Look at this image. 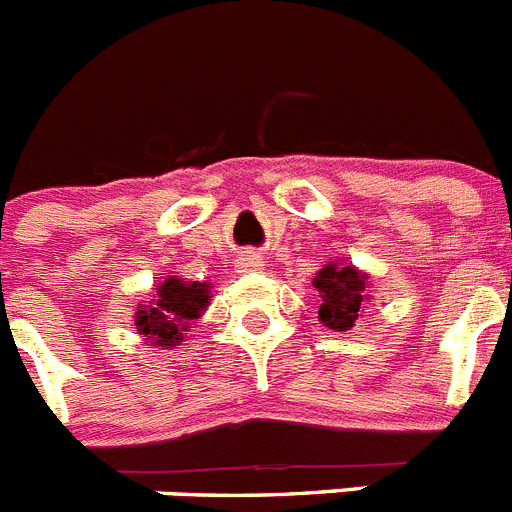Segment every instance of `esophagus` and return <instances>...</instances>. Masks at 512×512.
I'll return each instance as SVG.
<instances>
[{"mask_svg":"<svg viewBox=\"0 0 512 512\" xmlns=\"http://www.w3.org/2000/svg\"><path fill=\"white\" fill-rule=\"evenodd\" d=\"M238 264H241L243 271H259L261 266H264V259H261V256H256V253H248V256H243Z\"/></svg>","mask_w":512,"mask_h":512,"instance_id":"esophagus-1","label":"esophagus"}]
</instances>
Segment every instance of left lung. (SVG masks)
Listing matches in <instances>:
<instances>
[{
  "mask_svg": "<svg viewBox=\"0 0 512 512\" xmlns=\"http://www.w3.org/2000/svg\"><path fill=\"white\" fill-rule=\"evenodd\" d=\"M312 287L318 289L320 310L318 320L330 330H351L359 323L366 302H372V295H366L369 274L348 261H328L315 274Z\"/></svg>",
  "mask_w": 512,
  "mask_h": 512,
  "instance_id": "8db88e82",
  "label": "left lung"
}]
</instances>
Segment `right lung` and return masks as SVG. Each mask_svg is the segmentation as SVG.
I'll use <instances>...</instances> for the list:
<instances>
[{
  "mask_svg": "<svg viewBox=\"0 0 512 512\" xmlns=\"http://www.w3.org/2000/svg\"><path fill=\"white\" fill-rule=\"evenodd\" d=\"M210 300V282L169 277L153 284V300L138 305L135 328L151 346L174 348L184 341V333L197 323V318H202Z\"/></svg>",
  "mask_w": 512,
  "mask_h": 512,
  "instance_id": "right-lung-1",
  "label": "right lung"
}]
</instances>
